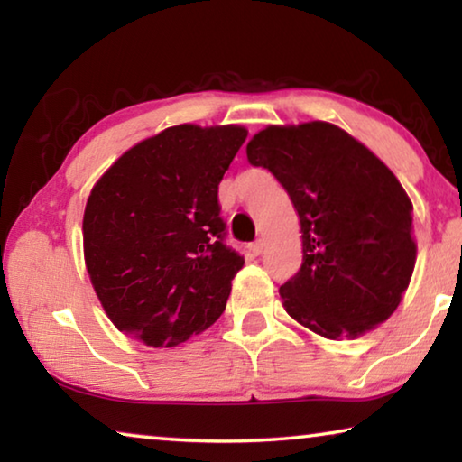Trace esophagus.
Here are the masks:
<instances>
[{"mask_svg": "<svg viewBox=\"0 0 462 462\" xmlns=\"http://www.w3.org/2000/svg\"><path fill=\"white\" fill-rule=\"evenodd\" d=\"M263 248H264V242L259 238V240H254V242H250L248 245V250L250 253H253L254 256H259L261 253H263Z\"/></svg>", "mask_w": 462, "mask_h": 462, "instance_id": "1", "label": "esophagus"}]
</instances>
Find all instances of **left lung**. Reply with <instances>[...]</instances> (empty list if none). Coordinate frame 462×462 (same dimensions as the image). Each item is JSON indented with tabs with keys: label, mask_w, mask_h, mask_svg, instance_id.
<instances>
[{
	"label": "left lung",
	"mask_w": 462,
	"mask_h": 462,
	"mask_svg": "<svg viewBox=\"0 0 462 462\" xmlns=\"http://www.w3.org/2000/svg\"><path fill=\"white\" fill-rule=\"evenodd\" d=\"M246 156L275 175L300 216L301 269L279 287L287 314L332 340L385 322L416 264L413 206L397 177L328 122L264 128Z\"/></svg>",
	"instance_id": "8db88e82"
}]
</instances>
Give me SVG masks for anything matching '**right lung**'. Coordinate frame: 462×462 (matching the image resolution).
I'll return each mask as SVG.
<instances>
[{"instance_id": "obj_1", "label": "right lung", "mask_w": 462, "mask_h": 462, "mask_svg": "<svg viewBox=\"0 0 462 462\" xmlns=\"http://www.w3.org/2000/svg\"><path fill=\"white\" fill-rule=\"evenodd\" d=\"M246 134L242 126L167 128L124 152L91 189L85 264L124 334L175 346L222 316L245 259L224 242L217 185Z\"/></svg>"}]
</instances>
